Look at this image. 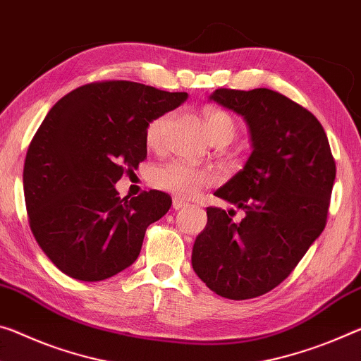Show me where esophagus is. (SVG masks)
I'll return each instance as SVG.
<instances>
[{
  "label": "esophagus",
  "instance_id": "esophagus-1",
  "mask_svg": "<svg viewBox=\"0 0 361 361\" xmlns=\"http://www.w3.org/2000/svg\"><path fill=\"white\" fill-rule=\"evenodd\" d=\"M186 205H188V202L183 201V199H180V197H173V202H171V207H173L175 210H180L183 207H186Z\"/></svg>",
  "mask_w": 361,
  "mask_h": 361
}]
</instances>
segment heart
I'll return each instance as SVG.
<instances>
[{"mask_svg":"<svg viewBox=\"0 0 361 361\" xmlns=\"http://www.w3.org/2000/svg\"><path fill=\"white\" fill-rule=\"evenodd\" d=\"M171 122V114H162L152 118L146 128V142L149 147H159L162 145L165 131ZM210 140H226L231 141L236 135V122L225 111H209L205 116ZM151 183L159 190L169 191L181 197H191L197 194L201 188L210 183V175L207 171L190 167L183 162H167L157 165L151 170Z\"/></svg>","mask_w":361,"mask_h":361,"instance_id":"obj_1","label":"heart"}]
</instances>
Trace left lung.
Instances as JSON below:
<instances>
[{"label": "left lung", "mask_w": 361, "mask_h": 361, "mask_svg": "<svg viewBox=\"0 0 361 361\" xmlns=\"http://www.w3.org/2000/svg\"><path fill=\"white\" fill-rule=\"evenodd\" d=\"M210 101L241 116L252 152L214 194L244 212L207 207L192 270L215 294L254 299L284 281L323 233L336 162L322 123L268 88H220Z\"/></svg>", "instance_id": "left-lung-1"}]
</instances>
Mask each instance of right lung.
<instances>
[{"label": "right lung", "instance_id": "1", "mask_svg": "<svg viewBox=\"0 0 361 361\" xmlns=\"http://www.w3.org/2000/svg\"><path fill=\"white\" fill-rule=\"evenodd\" d=\"M186 99L117 80L83 85L51 107L28 146L24 194L33 236L67 276L102 281L138 259L171 199L156 190L120 199L116 183L146 159L151 120Z\"/></svg>", "mask_w": 361, "mask_h": 361}]
</instances>
